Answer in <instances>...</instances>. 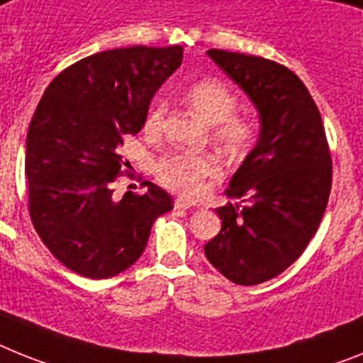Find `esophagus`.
Masks as SVG:
<instances>
[{"label":"esophagus","instance_id":"1","mask_svg":"<svg viewBox=\"0 0 363 363\" xmlns=\"http://www.w3.org/2000/svg\"><path fill=\"white\" fill-rule=\"evenodd\" d=\"M191 203L188 199H182V197H179V199H175V208L177 210H188L191 208Z\"/></svg>","mask_w":363,"mask_h":363}]
</instances>
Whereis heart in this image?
Wrapping results in <instances>:
<instances>
[{"mask_svg": "<svg viewBox=\"0 0 363 363\" xmlns=\"http://www.w3.org/2000/svg\"><path fill=\"white\" fill-rule=\"evenodd\" d=\"M184 101L190 111L212 125V138L227 153L240 155L251 145L255 138V123L243 116H236V96L233 90L216 79H203L190 84L184 92ZM166 105L155 103L145 116L144 129L149 135L162 130ZM158 181L173 191L184 196H197L203 182L219 173L218 158L212 155L175 153L164 157L155 166Z\"/></svg>", "mask_w": 363, "mask_h": 363, "instance_id": "heart-1", "label": "heart"}]
</instances>
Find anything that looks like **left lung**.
<instances>
[{"label":"left lung","mask_w":363,"mask_h":363,"mask_svg":"<svg viewBox=\"0 0 363 363\" xmlns=\"http://www.w3.org/2000/svg\"><path fill=\"white\" fill-rule=\"evenodd\" d=\"M206 53L255 103L260 135L225 190L245 205L216 208L221 230L205 255L234 284L255 286L290 267L318 233L330 196V151L318 105L291 69L255 55Z\"/></svg>","instance_id":"left-lung-1"}]
</instances>
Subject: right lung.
<instances>
[{
  "mask_svg": "<svg viewBox=\"0 0 363 363\" xmlns=\"http://www.w3.org/2000/svg\"><path fill=\"white\" fill-rule=\"evenodd\" d=\"M182 62L181 45L118 48L60 72L33 114L26 144L29 214L35 230L68 269L108 279L142 257L172 196L145 182L120 201L125 135L144 127L149 103Z\"/></svg>",
  "mask_w": 363,
  "mask_h": 363,
  "instance_id": "add662e5",
  "label": "right lung"
}]
</instances>
